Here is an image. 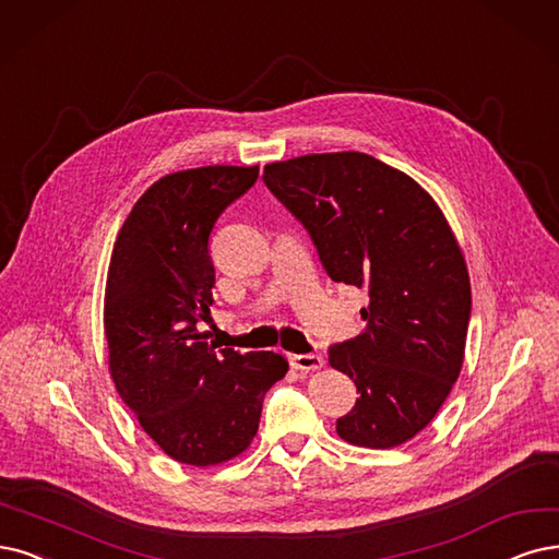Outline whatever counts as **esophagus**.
I'll return each instance as SVG.
<instances>
[{
    "label": "esophagus",
    "mask_w": 559,
    "mask_h": 559,
    "mask_svg": "<svg viewBox=\"0 0 559 559\" xmlns=\"http://www.w3.org/2000/svg\"><path fill=\"white\" fill-rule=\"evenodd\" d=\"M324 359L320 355H290V366L297 370H318Z\"/></svg>",
    "instance_id": "esophagus-1"
}]
</instances>
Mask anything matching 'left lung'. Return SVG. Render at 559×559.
<instances>
[{
  "instance_id": "obj_1",
  "label": "left lung",
  "mask_w": 559,
  "mask_h": 559,
  "mask_svg": "<svg viewBox=\"0 0 559 559\" xmlns=\"http://www.w3.org/2000/svg\"><path fill=\"white\" fill-rule=\"evenodd\" d=\"M262 179L306 227L329 278L368 293L364 334L329 347V364L359 394L336 432L370 449L407 442L459 380L472 313L465 260L440 206L359 152L272 163Z\"/></svg>"
}]
</instances>
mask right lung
<instances>
[{
    "mask_svg": "<svg viewBox=\"0 0 559 559\" xmlns=\"http://www.w3.org/2000/svg\"><path fill=\"white\" fill-rule=\"evenodd\" d=\"M260 168L210 165L158 179L123 221L108 269L110 373L121 401L170 459L230 461L253 442L264 394L287 373L276 353H237L200 334L214 304L210 237Z\"/></svg>",
    "mask_w": 559,
    "mask_h": 559,
    "instance_id": "obj_1",
    "label": "right lung"
}]
</instances>
